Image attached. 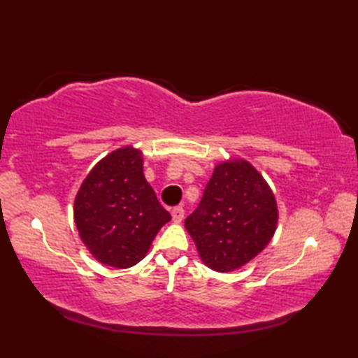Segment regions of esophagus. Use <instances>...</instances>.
<instances>
[{"mask_svg":"<svg viewBox=\"0 0 358 358\" xmlns=\"http://www.w3.org/2000/svg\"><path fill=\"white\" fill-rule=\"evenodd\" d=\"M171 214H172V220H173V222H175V223H180L181 220L185 218V209L181 208V206H175V208L172 209Z\"/></svg>","mask_w":358,"mask_h":358,"instance_id":"34e87169","label":"esophagus"}]
</instances>
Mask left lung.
I'll use <instances>...</instances> for the list:
<instances>
[{
  "mask_svg": "<svg viewBox=\"0 0 358 358\" xmlns=\"http://www.w3.org/2000/svg\"><path fill=\"white\" fill-rule=\"evenodd\" d=\"M277 220L275 196L264 178L245 159H231L215 166L185 226L204 264L229 272L268 246Z\"/></svg>",
  "mask_w": 358,
  "mask_h": 358,
  "instance_id": "left-lung-1",
  "label": "left lung"
}]
</instances>
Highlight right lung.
<instances>
[{
    "mask_svg": "<svg viewBox=\"0 0 358 358\" xmlns=\"http://www.w3.org/2000/svg\"><path fill=\"white\" fill-rule=\"evenodd\" d=\"M75 224L98 262L126 269L141 262L171 220L143 173L132 146L113 150L89 172L75 199Z\"/></svg>",
    "mask_w": 358,
    "mask_h": 358,
    "instance_id": "obj_1",
    "label": "right lung"
}]
</instances>
